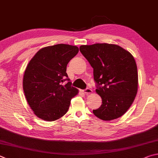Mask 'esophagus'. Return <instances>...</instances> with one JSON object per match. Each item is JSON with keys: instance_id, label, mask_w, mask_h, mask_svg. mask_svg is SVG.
Listing matches in <instances>:
<instances>
[{"instance_id": "34e87169", "label": "esophagus", "mask_w": 158, "mask_h": 158, "mask_svg": "<svg viewBox=\"0 0 158 158\" xmlns=\"http://www.w3.org/2000/svg\"><path fill=\"white\" fill-rule=\"evenodd\" d=\"M83 91H84V93L85 94H91L92 93H93V90H92L90 88H86V89H85V90H83Z\"/></svg>"}]
</instances>
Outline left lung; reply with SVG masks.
Here are the masks:
<instances>
[{
  "instance_id": "8db88e82",
  "label": "left lung",
  "mask_w": 158,
  "mask_h": 158,
  "mask_svg": "<svg viewBox=\"0 0 158 158\" xmlns=\"http://www.w3.org/2000/svg\"><path fill=\"white\" fill-rule=\"evenodd\" d=\"M81 54L93 68L96 93L102 104L93 110L104 121L119 118L133 104L138 88V74L133 56L119 45L95 44L81 45Z\"/></svg>"
}]
</instances>
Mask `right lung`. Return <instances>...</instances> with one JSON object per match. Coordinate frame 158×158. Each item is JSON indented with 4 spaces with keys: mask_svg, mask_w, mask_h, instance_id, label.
Listing matches in <instances>:
<instances>
[{
    "mask_svg": "<svg viewBox=\"0 0 158 158\" xmlns=\"http://www.w3.org/2000/svg\"><path fill=\"white\" fill-rule=\"evenodd\" d=\"M78 52V47L68 44L45 47L27 64L23 88L28 104L40 119L53 122L61 118L78 94L66 73L68 62Z\"/></svg>",
    "mask_w": 158,
    "mask_h": 158,
    "instance_id": "1",
    "label": "right lung"
}]
</instances>
